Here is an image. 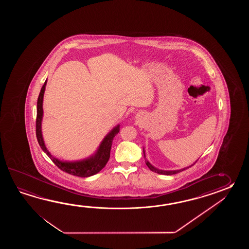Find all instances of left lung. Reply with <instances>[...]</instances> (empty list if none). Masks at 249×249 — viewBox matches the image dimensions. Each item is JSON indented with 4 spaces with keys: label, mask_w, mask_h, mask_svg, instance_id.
Here are the masks:
<instances>
[{
    "label": "left lung",
    "mask_w": 249,
    "mask_h": 249,
    "mask_svg": "<svg viewBox=\"0 0 249 249\" xmlns=\"http://www.w3.org/2000/svg\"><path fill=\"white\" fill-rule=\"evenodd\" d=\"M143 154H144V158H146V156H145V150H144V148H143ZM145 162H146V164H147V166H148L149 169L151 170L152 172H155V173H157V174H159V175H175V174H177V173H180L181 171H183V170L187 169V168H189V167H191L192 166L193 164H191L190 166H188V167H185V168H182V169L180 170H172V171H168V170H161L159 169V168H157V167H155L154 165L150 164L149 162H148V160L146 159L145 160Z\"/></svg>",
    "instance_id": "obj_1"
}]
</instances>
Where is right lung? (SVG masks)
I'll use <instances>...</instances> for the list:
<instances>
[{
    "instance_id": "1",
    "label": "right lung",
    "mask_w": 249,
    "mask_h": 249,
    "mask_svg": "<svg viewBox=\"0 0 249 249\" xmlns=\"http://www.w3.org/2000/svg\"><path fill=\"white\" fill-rule=\"evenodd\" d=\"M46 84H47V79L42 85L37 100L36 137H37L38 143H39L40 147L59 169L68 173L69 175L78 176V177H90V176L98 174L100 171L104 168V166L106 165L108 159H109L112 142H113L114 137L119 132L120 125L117 124V126L114 127L111 131L108 132L102 140V142L97 148L95 152L86 159L75 160V161H62L60 159L55 158L48 150L44 141H43V137H42V117H43L42 102H43V95H44Z\"/></svg>"
}]
</instances>
